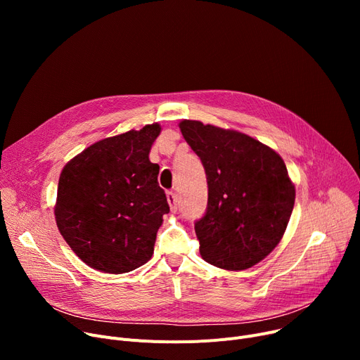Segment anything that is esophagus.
<instances>
[{"label":"esophagus","mask_w":360,"mask_h":360,"mask_svg":"<svg viewBox=\"0 0 360 360\" xmlns=\"http://www.w3.org/2000/svg\"><path fill=\"white\" fill-rule=\"evenodd\" d=\"M166 197H167V202H169V205H170V210H176V194H175V191H167L166 193Z\"/></svg>","instance_id":"1"}]
</instances>
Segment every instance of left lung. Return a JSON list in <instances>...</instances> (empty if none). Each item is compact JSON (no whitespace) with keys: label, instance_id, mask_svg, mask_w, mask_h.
<instances>
[{"label":"left lung","instance_id":"1","mask_svg":"<svg viewBox=\"0 0 360 360\" xmlns=\"http://www.w3.org/2000/svg\"><path fill=\"white\" fill-rule=\"evenodd\" d=\"M179 128L201 159L209 185L205 214L195 221L202 259L231 271L255 266L277 247L295 205L285 162L233 129L190 120Z\"/></svg>","mask_w":360,"mask_h":360}]
</instances>
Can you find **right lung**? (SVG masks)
Instances as JSON below:
<instances>
[{
	"instance_id": "add662e5",
	"label": "right lung",
	"mask_w": 360,
	"mask_h": 360,
	"mask_svg": "<svg viewBox=\"0 0 360 360\" xmlns=\"http://www.w3.org/2000/svg\"><path fill=\"white\" fill-rule=\"evenodd\" d=\"M160 125L103 139L63 169L55 204L56 226L89 267L109 274L136 270L153 255L166 194L151 144Z\"/></svg>"
}]
</instances>
